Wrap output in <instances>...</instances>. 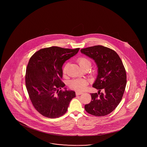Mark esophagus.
<instances>
[{"instance_id": "esophagus-1", "label": "esophagus", "mask_w": 147, "mask_h": 147, "mask_svg": "<svg viewBox=\"0 0 147 147\" xmlns=\"http://www.w3.org/2000/svg\"><path fill=\"white\" fill-rule=\"evenodd\" d=\"M76 95H81V94H83V92H80V91H76Z\"/></svg>"}]
</instances>
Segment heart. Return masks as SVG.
I'll list each match as a JSON object with an SVG mask.
<instances>
[{
  "label": "heart",
  "mask_w": 147,
  "mask_h": 147,
  "mask_svg": "<svg viewBox=\"0 0 147 147\" xmlns=\"http://www.w3.org/2000/svg\"><path fill=\"white\" fill-rule=\"evenodd\" d=\"M77 61L79 64L80 66L83 69H90L91 67V61L85 57H79ZM69 66V63L65 64L63 68V73L64 74H66L67 73L68 68ZM88 85V82L83 79H76L74 80H71L69 83V86L73 89L77 90V91H82L84 90L86 86Z\"/></svg>",
  "instance_id": "b5f03b06"
}]
</instances>
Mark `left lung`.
Returning <instances> with one entry per match:
<instances>
[{
    "label": "left lung",
    "mask_w": 147,
    "mask_h": 147,
    "mask_svg": "<svg viewBox=\"0 0 147 147\" xmlns=\"http://www.w3.org/2000/svg\"><path fill=\"white\" fill-rule=\"evenodd\" d=\"M80 52L92 58L98 67V75L92 87L99 91L91 93V102L85 105L86 112L104 116L112 112L123 97L127 83L126 70L118 54L103 46L83 49ZM102 89L104 93H100Z\"/></svg>",
    "instance_id": "8db88e82"
}]
</instances>
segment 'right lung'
Masks as SVG:
<instances>
[{
	"mask_svg": "<svg viewBox=\"0 0 147 147\" xmlns=\"http://www.w3.org/2000/svg\"><path fill=\"white\" fill-rule=\"evenodd\" d=\"M79 49L52 46L40 49L30 58L26 70V87L32 105L42 116L50 119L62 116L76 97L74 91L61 90L65 86L62 67Z\"/></svg>",
	"mask_w": 147,
	"mask_h": 147,
	"instance_id": "add662e5",
	"label": "right lung"
}]
</instances>
